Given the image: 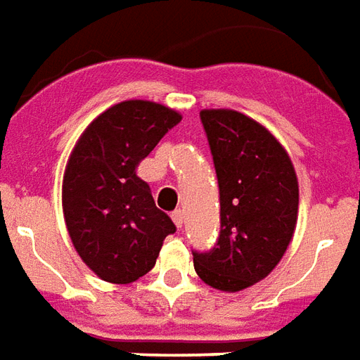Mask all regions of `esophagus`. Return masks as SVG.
<instances>
[{"mask_svg": "<svg viewBox=\"0 0 360 360\" xmlns=\"http://www.w3.org/2000/svg\"><path fill=\"white\" fill-rule=\"evenodd\" d=\"M172 221H174L178 229H182V223H184V213H182V209L172 211Z\"/></svg>", "mask_w": 360, "mask_h": 360, "instance_id": "34e87169", "label": "esophagus"}]
</instances>
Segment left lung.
I'll return each mask as SVG.
<instances>
[{
    "instance_id": "obj_1",
    "label": "left lung",
    "mask_w": 360,
    "mask_h": 360,
    "mask_svg": "<svg viewBox=\"0 0 360 360\" xmlns=\"http://www.w3.org/2000/svg\"><path fill=\"white\" fill-rule=\"evenodd\" d=\"M215 165L221 231L192 250L195 274L219 290H242L269 275L289 246L298 182L289 155L266 127L234 110H201Z\"/></svg>"
}]
</instances>
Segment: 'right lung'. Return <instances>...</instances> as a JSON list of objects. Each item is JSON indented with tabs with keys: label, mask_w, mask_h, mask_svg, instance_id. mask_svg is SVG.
<instances>
[{
	"label": "right lung",
	"mask_w": 360,
	"mask_h": 360,
	"mask_svg": "<svg viewBox=\"0 0 360 360\" xmlns=\"http://www.w3.org/2000/svg\"><path fill=\"white\" fill-rule=\"evenodd\" d=\"M182 116L162 104L126 101L86 127L63 176V217L81 259L101 279L131 283L149 274L176 233L135 168Z\"/></svg>",
	"instance_id": "add662e5"
}]
</instances>
